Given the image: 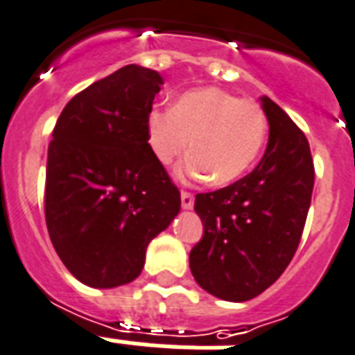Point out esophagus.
Returning <instances> with one entry per match:
<instances>
[{"instance_id": "34e87169", "label": "esophagus", "mask_w": 355, "mask_h": 355, "mask_svg": "<svg viewBox=\"0 0 355 355\" xmlns=\"http://www.w3.org/2000/svg\"><path fill=\"white\" fill-rule=\"evenodd\" d=\"M180 201H182V208H193V202H196V199H193V193H189V191H182L180 193Z\"/></svg>"}]
</instances>
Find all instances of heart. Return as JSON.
<instances>
[{
    "mask_svg": "<svg viewBox=\"0 0 355 355\" xmlns=\"http://www.w3.org/2000/svg\"><path fill=\"white\" fill-rule=\"evenodd\" d=\"M147 134L159 164L171 166L189 148L193 154L184 164V177H212L214 184L225 186L257 162L266 141L268 119L257 100L238 98L220 87H199L180 94L173 107H153Z\"/></svg>",
    "mask_w": 355,
    "mask_h": 355,
    "instance_id": "b5f03b06",
    "label": "heart"
}]
</instances>
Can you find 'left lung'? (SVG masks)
Instances as JSON below:
<instances>
[{"instance_id": "obj_1", "label": "left lung", "mask_w": 355, "mask_h": 355, "mask_svg": "<svg viewBox=\"0 0 355 355\" xmlns=\"http://www.w3.org/2000/svg\"><path fill=\"white\" fill-rule=\"evenodd\" d=\"M270 124L261 164L227 188L197 193L202 238L189 251L191 274L227 302H248L279 279L304 232L315 166L309 141L274 100L261 98Z\"/></svg>"}]
</instances>
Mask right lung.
Masks as SVG:
<instances>
[{
	"mask_svg": "<svg viewBox=\"0 0 355 355\" xmlns=\"http://www.w3.org/2000/svg\"><path fill=\"white\" fill-rule=\"evenodd\" d=\"M162 83L156 70L126 64L76 94L55 123L46 227L83 285L134 281L148 242L180 210V191L148 145L147 117Z\"/></svg>",
	"mask_w": 355,
	"mask_h": 355,
	"instance_id": "right-lung-1",
	"label": "right lung"
}]
</instances>
